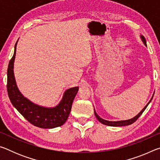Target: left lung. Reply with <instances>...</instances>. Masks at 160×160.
<instances>
[{
    "label": "left lung",
    "instance_id": "left-lung-1",
    "mask_svg": "<svg viewBox=\"0 0 160 160\" xmlns=\"http://www.w3.org/2000/svg\"><path fill=\"white\" fill-rule=\"evenodd\" d=\"M140 37H141L142 41L143 42V43H144L146 47H147V44H146V40H145V37H143V36H142V35H141V36H140ZM153 96H154V94H153L152 97L151 99L150 100V102H149L148 103V104L146 105V106H145L144 108H143L141 112H140L138 113V114L135 116V117H133V118H131V119H128V120L118 121H109L104 120V119L100 118L99 116L97 114L96 112H95V111H94V114H95L96 118H97V120H98L100 123H102V124H104V125H106V126H124L131 125V124L135 122V121H136L137 119L140 116H141V114L143 113V112H144L146 108H147V107L148 106V104H150V102L152 101V98H153Z\"/></svg>",
    "mask_w": 160,
    "mask_h": 160
}]
</instances>
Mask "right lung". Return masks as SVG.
Instances as JSON below:
<instances>
[{
    "label": "right lung",
    "mask_w": 160,
    "mask_h": 160,
    "mask_svg": "<svg viewBox=\"0 0 160 160\" xmlns=\"http://www.w3.org/2000/svg\"><path fill=\"white\" fill-rule=\"evenodd\" d=\"M16 47L17 43L15 46L14 54L9 62L7 72L8 94L13 107L35 126L42 128H53L62 126L68 118L72 102L79 88L75 87L67 90L64 92L62 100L56 107L47 108L32 103L21 94L16 85L13 72Z\"/></svg>",
    "instance_id": "right-lung-1"
}]
</instances>
